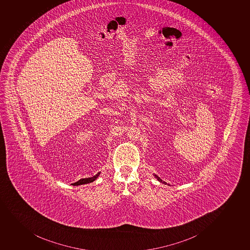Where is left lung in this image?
<instances>
[{"label":"left lung","mask_w":250,"mask_h":250,"mask_svg":"<svg viewBox=\"0 0 250 250\" xmlns=\"http://www.w3.org/2000/svg\"><path fill=\"white\" fill-rule=\"evenodd\" d=\"M155 178H156V179H158V181H160L161 182V183H163V184H166V182H164L163 180H161V179H160V178H159V177H158L157 175H155ZM168 185H169V184H168Z\"/></svg>","instance_id":"left-lung-1"}]
</instances>
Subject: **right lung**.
Segmentation results:
<instances>
[{
  "mask_svg": "<svg viewBox=\"0 0 250 250\" xmlns=\"http://www.w3.org/2000/svg\"><path fill=\"white\" fill-rule=\"evenodd\" d=\"M100 172L97 174H95V176L91 177V178H86V179H80L79 181L74 183L76 185H82V184H89L95 181V179H97L98 176L100 175Z\"/></svg>",
  "mask_w": 250,
  "mask_h": 250,
  "instance_id": "right-lung-1",
  "label": "right lung"
}]
</instances>
